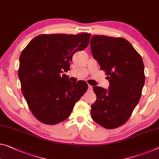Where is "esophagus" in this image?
<instances>
[{
    "label": "esophagus",
    "mask_w": 159,
    "mask_h": 159,
    "mask_svg": "<svg viewBox=\"0 0 159 159\" xmlns=\"http://www.w3.org/2000/svg\"><path fill=\"white\" fill-rule=\"evenodd\" d=\"M88 91H92V87L91 85H88Z\"/></svg>",
    "instance_id": "obj_1"
}]
</instances>
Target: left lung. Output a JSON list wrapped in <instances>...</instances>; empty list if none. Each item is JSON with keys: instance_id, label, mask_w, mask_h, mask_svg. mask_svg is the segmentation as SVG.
Segmentation results:
<instances>
[{"instance_id": "obj_1", "label": "left lung", "mask_w": 159, "mask_h": 159, "mask_svg": "<svg viewBox=\"0 0 159 159\" xmlns=\"http://www.w3.org/2000/svg\"><path fill=\"white\" fill-rule=\"evenodd\" d=\"M90 47L110 83L109 90L93 87L97 99L92 105V117L106 129L119 127L127 121L141 98L145 82L142 58L122 38L94 35Z\"/></svg>"}]
</instances>
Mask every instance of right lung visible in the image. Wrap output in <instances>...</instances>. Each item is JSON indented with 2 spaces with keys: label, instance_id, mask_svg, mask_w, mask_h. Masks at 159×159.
Returning a JSON list of instances; mask_svg holds the SVG:
<instances>
[{
  "label": "right lung",
  "instance_id": "right-lung-1",
  "mask_svg": "<svg viewBox=\"0 0 159 159\" xmlns=\"http://www.w3.org/2000/svg\"><path fill=\"white\" fill-rule=\"evenodd\" d=\"M91 34H43L22 51L18 77L21 89L35 118L54 125L70 116L75 103L87 90L84 81L70 82L63 72L70 70L72 56L86 48Z\"/></svg>",
  "mask_w": 159,
  "mask_h": 159
}]
</instances>
